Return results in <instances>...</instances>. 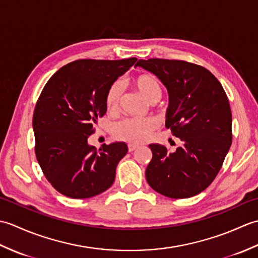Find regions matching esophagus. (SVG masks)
I'll return each instance as SVG.
<instances>
[{"instance_id":"34e87169","label":"esophagus","mask_w":258,"mask_h":258,"mask_svg":"<svg viewBox=\"0 0 258 258\" xmlns=\"http://www.w3.org/2000/svg\"><path fill=\"white\" fill-rule=\"evenodd\" d=\"M136 149H138V146L134 145V144H128V152H134Z\"/></svg>"}]
</instances>
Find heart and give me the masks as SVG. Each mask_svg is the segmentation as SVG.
I'll list each match as a JSON object with an SVG mask.
<instances>
[{
  "mask_svg": "<svg viewBox=\"0 0 258 258\" xmlns=\"http://www.w3.org/2000/svg\"><path fill=\"white\" fill-rule=\"evenodd\" d=\"M135 86L146 101L156 103L160 101L163 89L155 76L141 75L135 80ZM124 94V85L122 81H115L106 92L105 103L108 111L116 112L120 106ZM157 123L153 118H126L115 125L114 133L116 138L132 144L143 143L156 128Z\"/></svg>",
  "mask_w": 258,
  "mask_h": 258,
  "instance_id": "b5f03b06",
  "label": "heart"
}]
</instances>
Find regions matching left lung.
Listing matches in <instances>:
<instances>
[{
  "label": "left lung",
  "mask_w": 258,
  "mask_h": 258,
  "mask_svg": "<svg viewBox=\"0 0 258 258\" xmlns=\"http://www.w3.org/2000/svg\"><path fill=\"white\" fill-rule=\"evenodd\" d=\"M167 89L165 126L182 141L175 152L150 144L145 176L151 187L171 199H187L216 177L232 145V112L222 84L210 71L177 59H140Z\"/></svg>",
  "instance_id": "left-lung-1"
}]
</instances>
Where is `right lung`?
I'll return each instance as SVG.
<instances>
[{"mask_svg":"<svg viewBox=\"0 0 258 258\" xmlns=\"http://www.w3.org/2000/svg\"><path fill=\"white\" fill-rule=\"evenodd\" d=\"M136 57L79 59L48 80L33 115L35 154L48 182L71 199H89L114 183L118 162L128 149L123 142L89 144L97 118L106 113V92Z\"/></svg>","mask_w":258,"mask_h":258,"instance_id":"obj_1","label":"right lung"}]
</instances>
